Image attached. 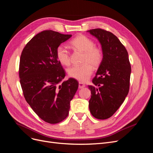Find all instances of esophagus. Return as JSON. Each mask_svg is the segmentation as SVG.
I'll list each match as a JSON object with an SVG mask.
<instances>
[{
  "instance_id": "obj_1",
  "label": "esophagus",
  "mask_w": 153,
  "mask_h": 153,
  "mask_svg": "<svg viewBox=\"0 0 153 153\" xmlns=\"http://www.w3.org/2000/svg\"><path fill=\"white\" fill-rule=\"evenodd\" d=\"M85 84H84V83L82 82H79V85H78V87H79V89H82V88L85 87Z\"/></svg>"
}]
</instances>
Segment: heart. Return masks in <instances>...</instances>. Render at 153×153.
<instances>
[{
    "mask_svg": "<svg viewBox=\"0 0 153 153\" xmlns=\"http://www.w3.org/2000/svg\"><path fill=\"white\" fill-rule=\"evenodd\" d=\"M70 45L73 48L84 52L83 62L80 66H74L68 69L69 76L80 82L87 81L93 72L94 67H98L103 61V53L101 48L95 47L94 41L84 35H79L72 39ZM56 57L62 65L70 64L69 53L63 45H59L56 49Z\"/></svg>",
    "mask_w": 153,
    "mask_h": 153,
    "instance_id": "1",
    "label": "heart"
}]
</instances>
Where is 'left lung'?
I'll return each mask as SVG.
<instances>
[{
  "label": "left lung",
  "instance_id": "left-lung-1",
  "mask_svg": "<svg viewBox=\"0 0 153 153\" xmlns=\"http://www.w3.org/2000/svg\"><path fill=\"white\" fill-rule=\"evenodd\" d=\"M87 32L98 39L103 53L93 85L88 86L91 91L89 107L92 116L106 119L112 116L128 94L131 65L127 50L117 36L101 29Z\"/></svg>",
  "mask_w": 153,
  "mask_h": 153
}]
</instances>
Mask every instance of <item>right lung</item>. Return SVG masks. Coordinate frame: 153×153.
Segmentation results:
<instances>
[{"instance_id":"1","label":"right lung","mask_w":153,"mask_h":153,"mask_svg":"<svg viewBox=\"0 0 153 153\" xmlns=\"http://www.w3.org/2000/svg\"><path fill=\"white\" fill-rule=\"evenodd\" d=\"M71 34L47 30L34 36L23 50L19 77L24 98L34 112L44 121L56 124L68 115L70 101L78 82L66 76L56 57V49Z\"/></svg>"}]
</instances>
